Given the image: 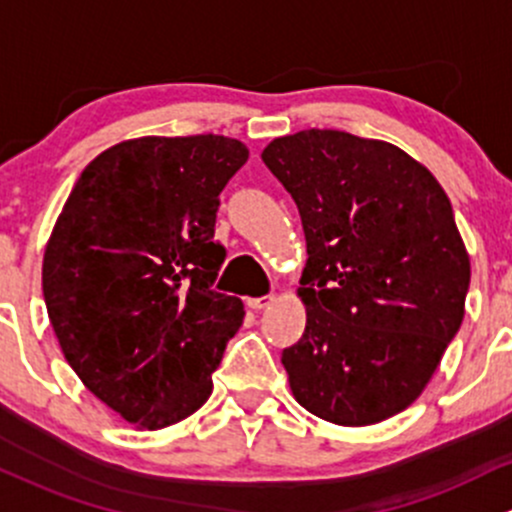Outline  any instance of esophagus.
I'll return each instance as SVG.
<instances>
[{"instance_id":"esophagus-1","label":"esophagus","mask_w":512,"mask_h":512,"mask_svg":"<svg viewBox=\"0 0 512 512\" xmlns=\"http://www.w3.org/2000/svg\"><path fill=\"white\" fill-rule=\"evenodd\" d=\"M276 303V295H261V298H251L249 308L251 310H266Z\"/></svg>"}]
</instances>
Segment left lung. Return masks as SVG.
<instances>
[{"instance_id":"1","label":"left lung","mask_w":512,"mask_h":512,"mask_svg":"<svg viewBox=\"0 0 512 512\" xmlns=\"http://www.w3.org/2000/svg\"><path fill=\"white\" fill-rule=\"evenodd\" d=\"M305 231V333L283 350L310 414L370 426L404 412L466 315L471 258L449 197L384 140L300 130L261 152Z\"/></svg>"}]
</instances>
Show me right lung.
Segmentation results:
<instances>
[{
	"mask_svg": "<svg viewBox=\"0 0 512 512\" xmlns=\"http://www.w3.org/2000/svg\"><path fill=\"white\" fill-rule=\"evenodd\" d=\"M249 160L224 135L123 140L103 150L46 241L41 288L63 357L88 392L140 431L212 394L244 303L212 291L219 192Z\"/></svg>",
	"mask_w": 512,
	"mask_h": 512,
	"instance_id": "obj_1",
	"label": "right lung"
}]
</instances>
